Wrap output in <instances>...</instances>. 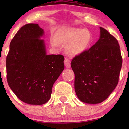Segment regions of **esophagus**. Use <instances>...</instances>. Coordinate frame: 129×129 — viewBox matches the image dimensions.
Returning <instances> with one entry per match:
<instances>
[{"mask_svg":"<svg viewBox=\"0 0 129 129\" xmlns=\"http://www.w3.org/2000/svg\"><path fill=\"white\" fill-rule=\"evenodd\" d=\"M64 63H65V66H66V68L70 67V60L69 59H67V58L65 59Z\"/></svg>","mask_w":129,"mask_h":129,"instance_id":"obj_1","label":"esophagus"}]
</instances>
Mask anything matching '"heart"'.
Listing matches in <instances>:
<instances>
[{"label":"heart","instance_id":"obj_1","mask_svg":"<svg viewBox=\"0 0 129 129\" xmlns=\"http://www.w3.org/2000/svg\"><path fill=\"white\" fill-rule=\"evenodd\" d=\"M91 40V35L86 29L65 27L56 31L50 38L53 47L60 48V44L66 45V51L71 56H78L87 49Z\"/></svg>","mask_w":129,"mask_h":129}]
</instances>
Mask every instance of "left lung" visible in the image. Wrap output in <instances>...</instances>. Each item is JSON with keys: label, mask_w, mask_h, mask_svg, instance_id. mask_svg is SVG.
I'll return each instance as SVG.
<instances>
[{"label": "left lung", "mask_w": 129, "mask_h": 129, "mask_svg": "<svg viewBox=\"0 0 129 129\" xmlns=\"http://www.w3.org/2000/svg\"><path fill=\"white\" fill-rule=\"evenodd\" d=\"M100 29L96 44L71 62L76 96L83 103L93 104L106 100L116 88L122 63L117 39L106 29Z\"/></svg>", "instance_id": "left-lung-1"}]
</instances>
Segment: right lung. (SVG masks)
I'll return each instance as SVG.
<instances>
[{
  "label": "right lung",
  "instance_id": "add662e5",
  "mask_svg": "<svg viewBox=\"0 0 129 129\" xmlns=\"http://www.w3.org/2000/svg\"><path fill=\"white\" fill-rule=\"evenodd\" d=\"M44 29L28 23L16 34L7 56V78L9 87L20 100L42 105L51 98L53 84L64 69L61 54L47 55Z\"/></svg>",
  "mask_w": 129,
  "mask_h": 129
}]
</instances>
